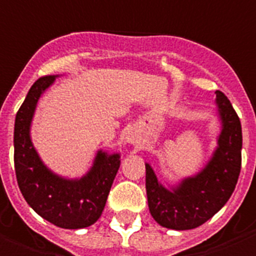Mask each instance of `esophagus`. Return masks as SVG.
I'll list each match as a JSON object with an SVG mask.
<instances>
[{"mask_svg": "<svg viewBox=\"0 0 256 256\" xmlns=\"http://www.w3.org/2000/svg\"><path fill=\"white\" fill-rule=\"evenodd\" d=\"M140 141V134L136 128H128V132L124 133V142L130 144V145H134V144H138Z\"/></svg>", "mask_w": 256, "mask_h": 256, "instance_id": "obj_1", "label": "esophagus"}]
</instances>
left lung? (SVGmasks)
Returning a JSON list of instances; mask_svg holds the SVG:
<instances>
[{
  "label": "left lung",
  "instance_id": "obj_1",
  "mask_svg": "<svg viewBox=\"0 0 256 256\" xmlns=\"http://www.w3.org/2000/svg\"><path fill=\"white\" fill-rule=\"evenodd\" d=\"M216 106L221 123L217 148L198 174L164 186L150 164H145L149 212L164 228L187 230L200 226L228 202L236 187L242 168V124L220 90H216Z\"/></svg>",
  "mask_w": 256,
  "mask_h": 256
}]
</instances>
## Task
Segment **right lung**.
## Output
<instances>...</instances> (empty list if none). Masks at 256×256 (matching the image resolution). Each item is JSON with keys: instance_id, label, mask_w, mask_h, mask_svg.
Instances as JSON below:
<instances>
[{"instance_id": "1", "label": "right lung", "mask_w": 256, "mask_h": 256, "mask_svg": "<svg viewBox=\"0 0 256 256\" xmlns=\"http://www.w3.org/2000/svg\"><path fill=\"white\" fill-rule=\"evenodd\" d=\"M58 76L35 81L14 120V171L24 200L38 214L65 229L86 228L102 216L112 182L120 166V154L98 150L84 176L69 179L54 174L42 162L32 144L31 124L38 102Z\"/></svg>"}]
</instances>
